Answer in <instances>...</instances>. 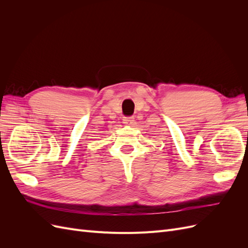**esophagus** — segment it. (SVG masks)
Listing matches in <instances>:
<instances>
[{"label":"esophagus","instance_id":"obj_1","mask_svg":"<svg viewBox=\"0 0 248 248\" xmlns=\"http://www.w3.org/2000/svg\"><path fill=\"white\" fill-rule=\"evenodd\" d=\"M133 122H134L133 117H124V119H123V123L125 125H132Z\"/></svg>","mask_w":248,"mask_h":248}]
</instances>
